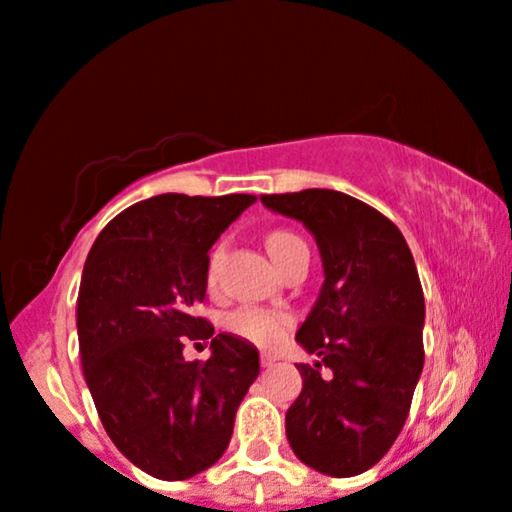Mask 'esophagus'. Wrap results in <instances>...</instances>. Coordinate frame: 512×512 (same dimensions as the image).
I'll list each match as a JSON object with an SVG mask.
<instances>
[{
	"label": "esophagus",
	"mask_w": 512,
	"mask_h": 512,
	"mask_svg": "<svg viewBox=\"0 0 512 512\" xmlns=\"http://www.w3.org/2000/svg\"><path fill=\"white\" fill-rule=\"evenodd\" d=\"M260 363H262V367H271V365H276L278 363V356L276 353H260Z\"/></svg>",
	"instance_id": "1"
}]
</instances>
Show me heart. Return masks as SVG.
I'll return each mask as SVG.
<instances>
[{
    "mask_svg": "<svg viewBox=\"0 0 512 512\" xmlns=\"http://www.w3.org/2000/svg\"><path fill=\"white\" fill-rule=\"evenodd\" d=\"M267 250L271 260L276 262V267H281L285 257L290 255L297 245H304L302 238L292 234L288 229H271L267 238ZM224 255V245H215L213 252H210L208 264H206V283L208 288H215L217 283V269H220ZM224 327L231 332V335L245 339V342L257 344V346H274L285 337V332L292 327V316L285 311H274V309H262V306H241V309L231 311L227 318H224Z\"/></svg>",
    "mask_w": 512,
    "mask_h": 512,
    "instance_id": "b5f03b06",
    "label": "heart"
}]
</instances>
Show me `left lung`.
Returning <instances> with one entry per match:
<instances>
[{"label":"left lung","instance_id":"left-lung-1","mask_svg":"<svg viewBox=\"0 0 512 512\" xmlns=\"http://www.w3.org/2000/svg\"><path fill=\"white\" fill-rule=\"evenodd\" d=\"M262 203L316 236L325 271L297 332L318 363L297 365L302 393L285 414V433L306 466L351 478L391 449L424 370L417 264L400 229L349 194L304 189L264 194Z\"/></svg>","mask_w":512,"mask_h":512}]
</instances>
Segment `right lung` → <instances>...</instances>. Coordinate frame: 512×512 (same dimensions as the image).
<instances>
[{
    "instance_id": "obj_1",
    "label": "right lung",
    "mask_w": 512,
    "mask_h": 512,
    "mask_svg": "<svg viewBox=\"0 0 512 512\" xmlns=\"http://www.w3.org/2000/svg\"><path fill=\"white\" fill-rule=\"evenodd\" d=\"M257 196L159 194L119 213L88 252L77 297L79 353L109 438L159 480L213 466L260 374L257 349L194 309L206 297L208 250ZM214 356L187 364V341Z\"/></svg>"
}]
</instances>
